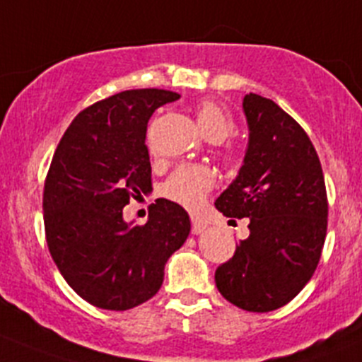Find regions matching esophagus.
Masks as SVG:
<instances>
[{"label":"esophagus","mask_w":362,"mask_h":362,"mask_svg":"<svg viewBox=\"0 0 362 362\" xmlns=\"http://www.w3.org/2000/svg\"><path fill=\"white\" fill-rule=\"evenodd\" d=\"M206 229H208V223L204 220L199 218V216H192V233L194 235H201Z\"/></svg>","instance_id":"1"}]
</instances>
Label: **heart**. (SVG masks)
Returning <instances> with one entry per match:
<instances>
[{
  "label": "heart",
  "mask_w": 362,
  "mask_h": 362,
  "mask_svg": "<svg viewBox=\"0 0 362 362\" xmlns=\"http://www.w3.org/2000/svg\"><path fill=\"white\" fill-rule=\"evenodd\" d=\"M195 120L208 140L222 142L233 133L235 124L229 113L213 101H202L195 108ZM215 185V175L208 167L183 165L168 177L163 187L165 197L188 209H197Z\"/></svg>",
  "instance_id": "b5f03b06"
}]
</instances>
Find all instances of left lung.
Listing matches in <instances>:
<instances>
[{
  "label": "left lung",
  "instance_id": "obj_1",
  "mask_svg": "<svg viewBox=\"0 0 362 362\" xmlns=\"http://www.w3.org/2000/svg\"><path fill=\"white\" fill-rule=\"evenodd\" d=\"M249 126L243 163L215 201L226 216L249 218V238L215 272L218 291L245 311L286 305L318 267L327 235L322 165L300 124L272 99L243 98Z\"/></svg>",
  "mask_w": 362,
  "mask_h": 362
}]
</instances>
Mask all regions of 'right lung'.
Returning a JSON list of instances; mask_svg holds the SVG:
<instances>
[{
  "instance_id": "obj_1",
  "label": "right lung",
  "mask_w": 362,
  "mask_h": 362,
  "mask_svg": "<svg viewBox=\"0 0 362 362\" xmlns=\"http://www.w3.org/2000/svg\"><path fill=\"white\" fill-rule=\"evenodd\" d=\"M177 99L160 88L103 99L76 115L54 151L42 202L47 247L69 286L95 308L126 311L154 297L190 235L188 213L167 199L144 226L122 216L129 197L153 190L147 122Z\"/></svg>"
}]
</instances>
